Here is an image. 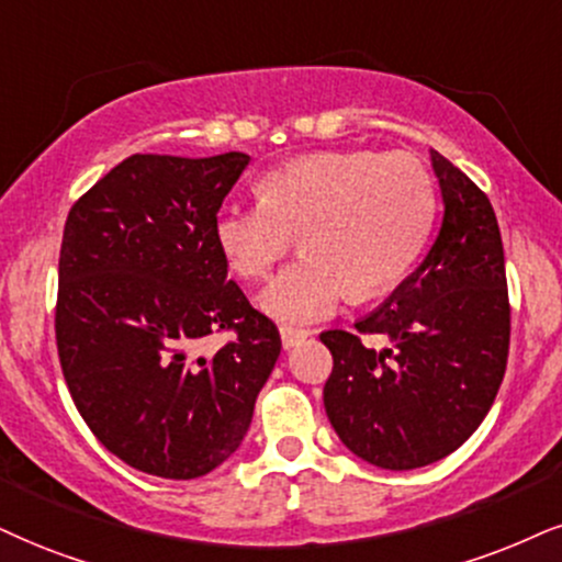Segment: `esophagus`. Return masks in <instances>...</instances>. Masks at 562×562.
Returning a JSON list of instances; mask_svg holds the SVG:
<instances>
[{
	"label": "esophagus",
	"mask_w": 562,
	"mask_h": 562,
	"mask_svg": "<svg viewBox=\"0 0 562 562\" xmlns=\"http://www.w3.org/2000/svg\"><path fill=\"white\" fill-rule=\"evenodd\" d=\"M307 336H310L307 330H302V328H286V325H283V328H281V344H283V349H294V346H300Z\"/></svg>",
	"instance_id": "1"
}]
</instances>
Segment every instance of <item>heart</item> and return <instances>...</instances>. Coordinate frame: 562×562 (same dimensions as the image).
Masks as SVG:
<instances>
[{
  "label": "heart",
  "mask_w": 562,
  "mask_h": 562,
  "mask_svg": "<svg viewBox=\"0 0 562 562\" xmlns=\"http://www.w3.org/2000/svg\"><path fill=\"white\" fill-rule=\"evenodd\" d=\"M260 200L224 205L213 237L241 279H266L300 234L302 258L262 289L260 310L296 328L325 321L349 292L393 286L425 245L432 179L417 158L372 150L310 154L268 171Z\"/></svg>",
  "instance_id": "1"
}]
</instances>
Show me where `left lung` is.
<instances>
[{
    "label": "left lung",
    "instance_id": "left-lung-1",
    "mask_svg": "<svg viewBox=\"0 0 562 562\" xmlns=\"http://www.w3.org/2000/svg\"><path fill=\"white\" fill-rule=\"evenodd\" d=\"M442 224L412 276L349 330H325L334 355L323 404L351 453L406 472L463 446L503 383L510 304L493 205L472 179L429 150ZM380 335L383 350L364 347Z\"/></svg>",
    "mask_w": 562,
    "mask_h": 562
}]
</instances>
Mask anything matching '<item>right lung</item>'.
<instances>
[{"instance_id":"add662e5","label":"right lung","mask_w":562,"mask_h":562,"mask_svg":"<svg viewBox=\"0 0 562 562\" xmlns=\"http://www.w3.org/2000/svg\"><path fill=\"white\" fill-rule=\"evenodd\" d=\"M247 154H135L69 211L59 252L57 349L80 417L137 472L195 480L252 422L281 355L273 321L226 279L213 237ZM232 329L216 352L202 338Z\"/></svg>"}]
</instances>
